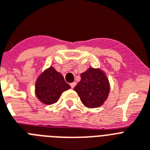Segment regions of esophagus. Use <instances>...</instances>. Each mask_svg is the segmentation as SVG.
Here are the masks:
<instances>
[{"label":"esophagus","instance_id":"esophagus-1","mask_svg":"<svg viewBox=\"0 0 150 150\" xmlns=\"http://www.w3.org/2000/svg\"><path fill=\"white\" fill-rule=\"evenodd\" d=\"M76 82H74V83H70V86H71V88H74V86H76Z\"/></svg>","mask_w":150,"mask_h":150}]
</instances>
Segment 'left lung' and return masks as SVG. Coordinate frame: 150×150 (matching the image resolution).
I'll use <instances>...</instances> for the list:
<instances>
[{
  "label": "left lung",
  "mask_w": 150,
  "mask_h": 150,
  "mask_svg": "<svg viewBox=\"0 0 150 150\" xmlns=\"http://www.w3.org/2000/svg\"><path fill=\"white\" fill-rule=\"evenodd\" d=\"M81 80L74 90L77 93L83 104L88 108L102 106L110 93L108 78L102 70L90 67L82 73Z\"/></svg>",
  "instance_id": "left-lung-1"
}]
</instances>
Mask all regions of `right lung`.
<instances>
[{"mask_svg": "<svg viewBox=\"0 0 150 150\" xmlns=\"http://www.w3.org/2000/svg\"><path fill=\"white\" fill-rule=\"evenodd\" d=\"M70 88V86L65 82L63 75L53 67H50L36 80L35 94L44 104L50 105L57 102L62 93Z\"/></svg>", "mask_w": 150, "mask_h": 150, "instance_id": "1", "label": "right lung"}]
</instances>
